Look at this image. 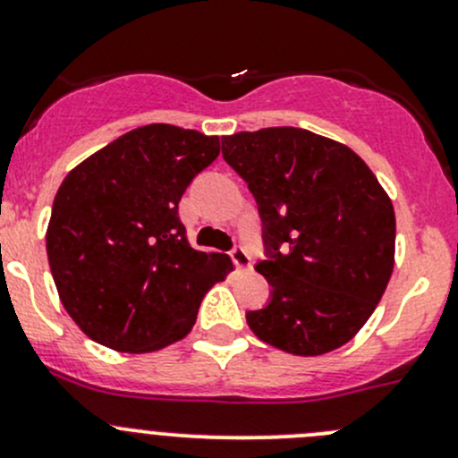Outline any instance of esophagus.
Returning <instances> with one entry per match:
<instances>
[{
    "mask_svg": "<svg viewBox=\"0 0 458 458\" xmlns=\"http://www.w3.org/2000/svg\"><path fill=\"white\" fill-rule=\"evenodd\" d=\"M230 257H233L234 266H237L239 270H250L252 267V259L243 248H234V250L230 252Z\"/></svg>",
    "mask_w": 458,
    "mask_h": 458,
    "instance_id": "1",
    "label": "esophagus"
}]
</instances>
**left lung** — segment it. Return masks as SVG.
Here are the masks:
<instances>
[{
  "label": "left lung",
  "mask_w": 458,
  "mask_h": 458,
  "mask_svg": "<svg viewBox=\"0 0 458 458\" xmlns=\"http://www.w3.org/2000/svg\"><path fill=\"white\" fill-rule=\"evenodd\" d=\"M263 221L270 303L248 312L261 341L297 357L348 344L372 317L394 267L396 219L366 161L303 128L221 137Z\"/></svg>",
  "instance_id": "1"
}]
</instances>
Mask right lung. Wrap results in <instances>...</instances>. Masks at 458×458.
I'll return each instance as SVG.
<instances>
[{
	"instance_id": "1",
	"label": "right lung",
	"mask_w": 458,
	"mask_h": 458,
	"mask_svg": "<svg viewBox=\"0 0 458 458\" xmlns=\"http://www.w3.org/2000/svg\"><path fill=\"white\" fill-rule=\"evenodd\" d=\"M219 137L148 123L81 161L59 186L46 252L59 299L86 336L155 352L192 330L201 299L234 270L188 243L179 201Z\"/></svg>"
}]
</instances>
